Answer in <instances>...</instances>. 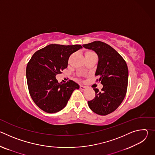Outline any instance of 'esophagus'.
I'll list each match as a JSON object with an SVG mask.
<instances>
[{"label": "esophagus", "instance_id": "obj_1", "mask_svg": "<svg viewBox=\"0 0 155 155\" xmlns=\"http://www.w3.org/2000/svg\"><path fill=\"white\" fill-rule=\"evenodd\" d=\"M80 89H81V90H85L86 89V86H84L81 85V86H80Z\"/></svg>", "mask_w": 155, "mask_h": 155}]
</instances>
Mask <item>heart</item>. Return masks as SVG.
Masks as SVG:
<instances>
[{
  "label": "heart",
  "mask_w": 155,
  "mask_h": 155,
  "mask_svg": "<svg viewBox=\"0 0 155 155\" xmlns=\"http://www.w3.org/2000/svg\"><path fill=\"white\" fill-rule=\"evenodd\" d=\"M94 54V53L92 51H86L84 53V55L87 56V55H90V54Z\"/></svg>",
  "instance_id": "b5f03b06"
}]
</instances>
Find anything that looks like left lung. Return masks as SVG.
<instances>
[{"instance_id": "obj_1", "label": "left lung", "mask_w": 155, "mask_h": 155, "mask_svg": "<svg viewBox=\"0 0 155 155\" xmlns=\"http://www.w3.org/2000/svg\"><path fill=\"white\" fill-rule=\"evenodd\" d=\"M83 47L94 51L98 55L95 75L99 77L96 81L103 84L101 91L94 88L96 96L87 101V104L96 114L108 115L120 106L126 96L128 82L126 62L115 49L104 42L94 41Z\"/></svg>"}]
</instances>
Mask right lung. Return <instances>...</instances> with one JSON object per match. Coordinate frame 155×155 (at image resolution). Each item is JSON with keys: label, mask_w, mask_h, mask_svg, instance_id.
<instances>
[{"label": "right lung", "mask_w": 155, "mask_h": 155, "mask_svg": "<svg viewBox=\"0 0 155 155\" xmlns=\"http://www.w3.org/2000/svg\"><path fill=\"white\" fill-rule=\"evenodd\" d=\"M82 47L51 44L37 51L26 68L29 94L35 104L45 112H59L79 85L72 80L58 83L56 75L67 68L70 56Z\"/></svg>", "instance_id": "right-lung-1"}]
</instances>
